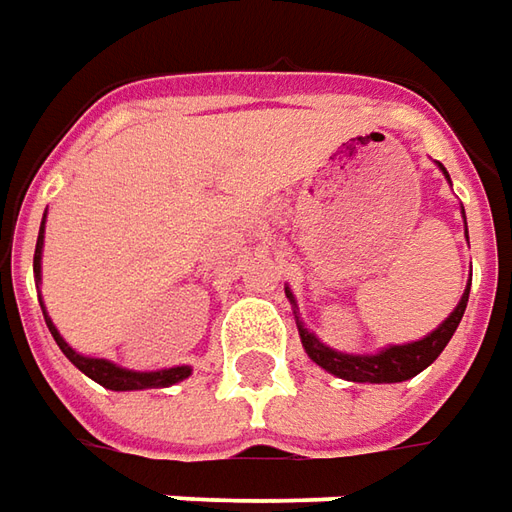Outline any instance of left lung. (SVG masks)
Returning <instances> with one entry per match:
<instances>
[{
	"instance_id": "obj_1",
	"label": "left lung",
	"mask_w": 512,
	"mask_h": 512,
	"mask_svg": "<svg viewBox=\"0 0 512 512\" xmlns=\"http://www.w3.org/2000/svg\"><path fill=\"white\" fill-rule=\"evenodd\" d=\"M443 172H446V169H443ZM446 178H449V175H446ZM468 290H471V284H468ZM468 290H465V295L460 298V303H457V309H454L429 337L418 340V343L390 345V348H384V351L373 354V357H354V354H337V351H331L329 345L320 343L315 334H309L303 326L301 343L303 348H306V354L312 357V362H317L320 368H326L329 373H334V376H340V379H348V382H407L412 376H418L424 368H429V365L440 357V351L449 345L451 334L457 331V326H460V320H463L465 315ZM287 295H290V292H287Z\"/></svg>"
}]
</instances>
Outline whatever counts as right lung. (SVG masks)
<instances>
[{"instance_id":"1","label":"right lung","mask_w":512,"mask_h":512,"mask_svg":"<svg viewBox=\"0 0 512 512\" xmlns=\"http://www.w3.org/2000/svg\"><path fill=\"white\" fill-rule=\"evenodd\" d=\"M41 248H44V222H41V231H38V242H35V256H33V273H35V284L41 281ZM41 309H44V303H41ZM47 320L49 331H52V337H55V343L61 345V351L66 354V359L72 362L74 368L83 370L88 379H94L102 387H108V390H147V387H169V384L181 382L186 379L192 370L189 368H167V370H155V373H136V370H125V368H116L114 362H108V359H91V357H80L77 351L69 348V343L63 340L58 329L52 326V320L49 315H44Z\"/></svg>"}]
</instances>
